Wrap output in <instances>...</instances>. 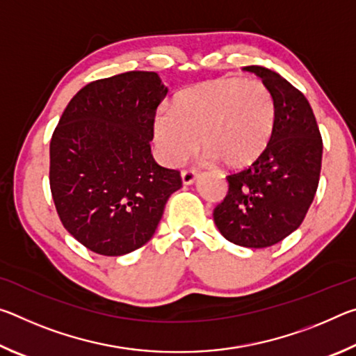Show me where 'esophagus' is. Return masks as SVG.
Wrapping results in <instances>:
<instances>
[{
  "label": "esophagus",
  "instance_id": "obj_1",
  "mask_svg": "<svg viewBox=\"0 0 356 356\" xmlns=\"http://www.w3.org/2000/svg\"><path fill=\"white\" fill-rule=\"evenodd\" d=\"M180 176H182V182L185 185H191L196 180V177H197V172L195 170H184Z\"/></svg>",
  "mask_w": 356,
  "mask_h": 356
}]
</instances>
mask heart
Instances as JSON below:
<instances>
[{
	"label": "heart",
	"instance_id": "1",
	"mask_svg": "<svg viewBox=\"0 0 356 356\" xmlns=\"http://www.w3.org/2000/svg\"><path fill=\"white\" fill-rule=\"evenodd\" d=\"M275 99L259 80L215 78L179 92L172 110L154 118V141L161 160L179 165L197 146L227 171L246 170L272 141Z\"/></svg>",
	"mask_w": 356,
	"mask_h": 356
}]
</instances>
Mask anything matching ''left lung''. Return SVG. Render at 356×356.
Returning <instances> with one entry per match:
<instances>
[{
  "label": "left lung",
  "mask_w": 356,
  "mask_h": 356,
  "mask_svg": "<svg viewBox=\"0 0 356 356\" xmlns=\"http://www.w3.org/2000/svg\"><path fill=\"white\" fill-rule=\"evenodd\" d=\"M270 89L276 120L268 149L254 165L227 174V195L213 210L222 237L267 248L298 229L314 200L323 143L308 99L276 72L248 65Z\"/></svg>",
  "instance_id": "obj_1"
}]
</instances>
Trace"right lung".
<instances>
[{
	"label": "right lung",
	"mask_w": 356,
	"mask_h": 356,
	"mask_svg": "<svg viewBox=\"0 0 356 356\" xmlns=\"http://www.w3.org/2000/svg\"><path fill=\"white\" fill-rule=\"evenodd\" d=\"M168 88L131 70L86 84L69 102L50 141V190L70 236L102 256L149 242L180 171L150 154L156 108Z\"/></svg>",
	"instance_id": "1"
}]
</instances>
